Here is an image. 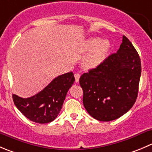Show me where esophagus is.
<instances>
[{"mask_svg":"<svg viewBox=\"0 0 152 152\" xmlns=\"http://www.w3.org/2000/svg\"><path fill=\"white\" fill-rule=\"evenodd\" d=\"M74 77H75V81H76V82H79V78H80V75H79V73H75Z\"/></svg>","mask_w":152,"mask_h":152,"instance_id":"esophagus-1","label":"esophagus"}]
</instances>
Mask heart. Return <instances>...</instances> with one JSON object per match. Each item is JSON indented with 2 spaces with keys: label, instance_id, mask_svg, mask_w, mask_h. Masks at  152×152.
<instances>
[{
  "label": "heart",
  "instance_id": "heart-1",
  "mask_svg": "<svg viewBox=\"0 0 152 152\" xmlns=\"http://www.w3.org/2000/svg\"><path fill=\"white\" fill-rule=\"evenodd\" d=\"M110 48L107 41H102L99 38H91L86 42L85 50L91 53L84 60V66L86 68H94L101 64L105 58Z\"/></svg>",
  "mask_w": 152,
  "mask_h": 152
}]
</instances>
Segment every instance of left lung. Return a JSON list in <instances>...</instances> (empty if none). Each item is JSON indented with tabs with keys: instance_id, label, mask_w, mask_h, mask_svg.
I'll return each instance as SVG.
<instances>
[{
	"instance_id": "left-lung-1",
	"label": "left lung",
	"mask_w": 152,
	"mask_h": 152,
	"mask_svg": "<svg viewBox=\"0 0 152 152\" xmlns=\"http://www.w3.org/2000/svg\"><path fill=\"white\" fill-rule=\"evenodd\" d=\"M140 76L139 54L123 35V43L116 53L81 76L84 107L99 121L120 118L136 102Z\"/></svg>"
}]
</instances>
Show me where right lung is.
Returning a JSON list of instances; mask_svg holds the SVG:
<instances>
[{
    "label": "right lung",
    "mask_w": 152,
    "mask_h": 152,
    "mask_svg": "<svg viewBox=\"0 0 152 152\" xmlns=\"http://www.w3.org/2000/svg\"><path fill=\"white\" fill-rule=\"evenodd\" d=\"M75 81L73 72L55 78L39 94L29 98H21L13 94L17 108L34 123H48L58 115L66 95Z\"/></svg>",
    "instance_id": "right-lung-1"
}]
</instances>
